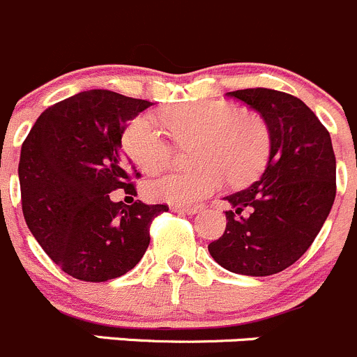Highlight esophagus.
Wrapping results in <instances>:
<instances>
[{
	"instance_id": "obj_1",
	"label": "esophagus",
	"mask_w": 357,
	"mask_h": 357,
	"mask_svg": "<svg viewBox=\"0 0 357 357\" xmlns=\"http://www.w3.org/2000/svg\"><path fill=\"white\" fill-rule=\"evenodd\" d=\"M173 210L178 213H196L199 210V206H191V205H176L173 206Z\"/></svg>"
}]
</instances>
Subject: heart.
Segmentation results:
<instances>
[{
	"mask_svg": "<svg viewBox=\"0 0 357 357\" xmlns=\"http://www.w3.org/2000/svg\"><path fill=\"white\" fill-rule=\"evenodd\" d=\"M159 122L181 147L191 145L192 169H176L154 178L145 192L158 202L188 205L206 198L226 182L242 188L264 169L271 152V133L263 115L236 110L219 100L189 101L158 114ZM126 155L145 173L166 168L173 159V145L152 115H135L121 137Z\"/></svg>",
	"mask_w": 357,
	"mask_h": 357,
	"instance_id": "obj_1",
	"label": "heart"
}]
</instances>
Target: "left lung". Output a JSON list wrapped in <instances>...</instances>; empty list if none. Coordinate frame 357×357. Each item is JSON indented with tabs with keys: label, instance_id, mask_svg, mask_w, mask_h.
<instances>
[{
	"label": "left lung",
	"instance_id": "obj_1",
	"mask_svg": "<svg viewBox=\"0 0 357 357\" xmlns=\"http://www.w3.org/2000/svg\"><path fill=\"white\" fill-rule=\"evenodd\" d=\"M226 96L263 115L271 152L259 181L226 196L233 208L208 252L233 273L266 277L296 263L321 231L337 195V159L329 131L300 98L266 87Z\"/></svg>",
	"mask_w": 357,
	"mask_h": 357
}]
</instances>
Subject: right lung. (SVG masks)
Wrapping results in <instances>:
<instances>
[{
	"label": "right lung",
	"mask_w": 357,
	"mask_h": 357,
	"mask_svg": "<svg viewBox=\"0 0 357 357\" xmlns=\"http://www.w3.org/2000/svg\"><path fill=\"white\" fill-rule=\"evenodd\" d=\"M151 101L93 89L47 108L20 149L19 182L29 231L71 277L105 282L128 273L151 243V224L168 205L115 203L135 196L140 173L122 158L124 124Z\"/></svg>",
	"instance_id": "1"
}]
</instances>
